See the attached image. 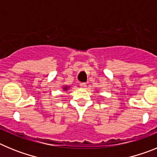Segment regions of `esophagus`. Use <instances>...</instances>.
I'll use <instances>...</instances> for the list:
<instances>
[{
  "instance_id": "34e87169",
  "label": "esophagus",
  "mask_w": 157,
  "mask_h": 157,
  "mask_svg": "<svg viewBox=\"0 0 157 157\" xmlns=\"http://www.w3.org/2000/svg\"><path fill=\"white\" fill-rule=\"evenodd\" d=\"M80 87H81L82 89H86V83L85 82L80 83Z\"/></svg>"
}]
</instances>
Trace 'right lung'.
<instances>
[{"mask_svg":"<svg viewBox=\"0 0 157 157\" xmlns=\"http://www.w3.org/2000/svg\"><path fill=\"white\" fill-rule=\"evenodd\" d=\"M68 88H69V86H63V90L66 91V90H68Z\"/></svg>","mask_w":157,"mask_h":157,"instance_id":"1","label":"right lung"}]
</instances>
